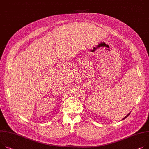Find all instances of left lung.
Masks as SVG:
<instances>
[{
    "mask_svg": "<svg viewBox=\"0 0 149 149\" xmlns=\"http://www.w3.org/2000/svg\"><path fill=\"white\" fill-rule=\"evenodd\" d=\"M130 114H131V112H130V113H129V114H127V115H126V116H125V117H124V118H123V119H122V120H124V119H125V118H126V117H128V116H129V115H130Z\"/></svg>",
    "mask_w": 149,
    "mask_h": 149,
    "instance_id": "obj_1",
    "label": "left lung"
}]
</instances>
